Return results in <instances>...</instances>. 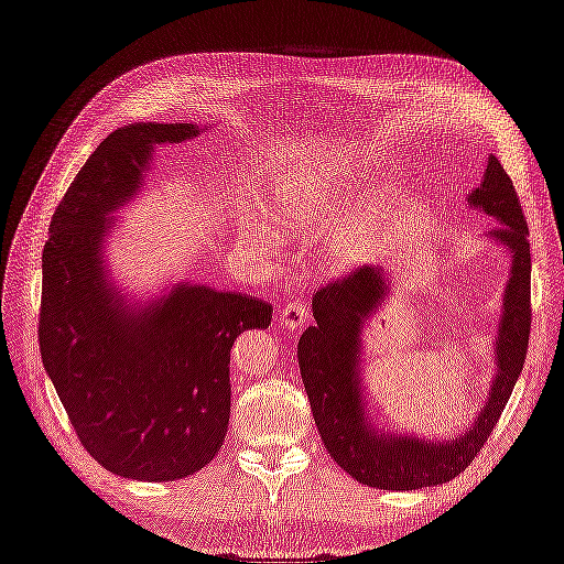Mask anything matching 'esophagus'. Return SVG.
I'll use <instances>...</instances> for the list:
<instances>
[{"instance_id":"1","label":"esophagus","mask_w":564,"mask_h":564,"mask_svg":"<svg viewBox=\"0 0 564 564\" xmlns=\"http://www.w3.org/2000/svg\"><path fill=\"white\" fill-rule=\"evenodd\" d=\"M308 322V308L301 301H289L280 311V324L286 332H299Z\"/></svg>"}]
</instances>
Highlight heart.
Segmentation results:
<instances>
[{"label":"heart","mask_w":564,"mask_h":564,"mask_svg":"<svg viewBox=\"0 0 564 564\" xmlns=\"http://www.w3.org/2000/svg\"><path fill=\"white\" fill-rule=\"evenodd\" d=\"M346 197L324 191L322 178L286 181L278 187L275 212L303 235H324L346 212ZM383 199L371 197L344 220L327 242V259L336 268H352L369 259L383 226Z\"/></svg>","instance_id":"heart-1"}]
</instances>
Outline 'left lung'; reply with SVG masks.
<instances>
[{
    "label": "left lung",
    "instance_id": "8db88e82",
    "mask_svg": "<svg viewBox=\"0 0 564 564\" xmlns=\"http://www.w3.org/2000/svg\"><path fill=\"white\" fill-rule=\"evenodd\" d=\"M468 204L499 224L487 232V240L508 251L510 272L494 340L497 373L491 377L485 404L464 433L425 440L381 429L369 416L360 373L362 334L367 322L392 296V280L381 268L365 265L344 280L322 286L313 296L315 327L305 329L299 340L301 379L324 447L340 468L367 487L409 491L449 482L464 473L485 447L522 371L532 324L529 230L513 181L494 155L487 160L480 185L470 191Z\"/></svg>",
    "mask_w": 564,
    "mask_h": 564
}]
</instances>
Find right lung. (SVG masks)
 <instances>
[{"instance_id": "1", "label": "right lung", "mask_w": 564, "mask_h": 564, "mask_svg": "<svg viewBox=\"0 0 564 564\" xmlns=\"http://www.w3.org/2000/svg\"><path fill=\"white\" fill-rule=\"evenodd\" d=\"M199 131L183 122L112 131L67 187L42 253L44 369L84 449L141 482L181 480L218 454L230 421V348L272 317L259 299L193 282L135 305L108 280L112 214L141 191L158 145Z\"/></svg>"}]
</instances>
